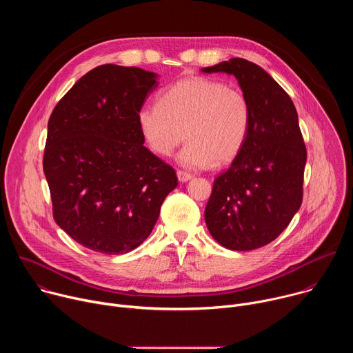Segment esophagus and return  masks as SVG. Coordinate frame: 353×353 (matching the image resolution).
<instances>
[{
    "label": "esophagus",
    "instance_id": "1",
    "mask_svg": "<svg viewBox=\"0 0 353 353\" xmlns=\"http://www.w3.org/2000/svg\"><path fill=\"white\" fill-rule=\"evenodd\" d=\"M191 174L190 173H187V172H183V170H179L177 172V179H179V181L180 183H185V181H188V180H191Z\"/></svg>",
    "mask_w": 353,
    "mask_h": 353
}]
</instances>
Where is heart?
<instances>
[{"label": "heart", "mask_w": 353, "mask_h": 353, "mask_svg": "<svg viewBox=\"0 0 353 353\" xmlns=\"http://www.w3.org/2000/svg\"><path fill=\"white\" fill-rule=\"evenodd\" d=\"M138 130L154 154L170 157L187 138L177 161L187 169L232 162L251 128V106L243 90L225 82L190 77L169 86L159 105H143L137 113Z\"/></svg>", "instance_id": "1"}]
</instances>
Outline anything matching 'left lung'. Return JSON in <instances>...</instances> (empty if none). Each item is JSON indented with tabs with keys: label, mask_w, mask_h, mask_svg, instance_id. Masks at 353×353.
I'll list each match as a JSON object with an SVG mask.
<instances>
[{
	"label": "left lung",
	"mask_w": 353,
	"mask_h": 353,
	"mask_svg": "<svg viewBox=\"0 0 353 353\" xmlns=\"http://www.w3.org/2000/svg\"><path fill=\"white\" fill-rule=\"evenodd\" d=\"M203 72L234 75L250 100L251 128L230 168L221 173L205 208L212 237L247 251L275 240L301 205L307 159L289 94L261 67L230 59Z\"/></svg>",
	"instance_id": "obj_1"
}]
</instances>
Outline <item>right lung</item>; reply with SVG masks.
<instances>
[{
    "label": "right lung",
    "instance_id": "obj_1",
    "mask_svg": "<svg viewBox=\"0 0 353 353\" xmlns=\"http://www.w3.org/2000/svg\"><path fill=\"white\" fill-rule=\"evenodd\" d=\"M158 74L99 65L57 103L47 125L43 170L57 225L83 247L124 254L152 232L177 187L172 166L143 146L137 113Z\"/></svg>",
    "mask_w": 353,
    "mask_h": 353
}]
</instances>
